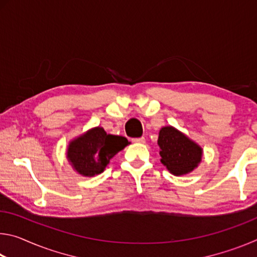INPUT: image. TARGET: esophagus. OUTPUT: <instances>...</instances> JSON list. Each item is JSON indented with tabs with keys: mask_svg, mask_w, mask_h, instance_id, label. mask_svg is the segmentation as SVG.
<instances>
[{
	"mask_svg": "<svg viewBox=\"0 0 257 257\" xmlns=\"http://www.w3.org/2000/svg\"><path fill=\"white\" fill-rule=\"evenodd\" d=\"M134 143H137V144H144L145 143V138L144 137H139V138H133Z\"/></svg>",
	"mask_w": 257,
	"mask_h": 257,
	"instance_id": "esophagus-1",
	"label": "esophagus"
}]
</instances>
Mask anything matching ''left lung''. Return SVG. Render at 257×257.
Wrapping results in <instances>:
<instances>
[{
	"instance_id": "1",
	"label": "left lung",
	"mask_w": 257,
	"mask_h": 257,
	"mask_svg": "<svg viewBox=\"0 0 257 257\" xmlns=\"http://www.w3.org/2000/svg\"><path fill=\"white\" fill-rule=\"evenodd\" d=\"M158 145L161 162L175 176L187 175L202 161V147L171 125L160 130Z\"/></svg>"
}]
</instances>
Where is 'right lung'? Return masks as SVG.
Returning <instances> with one entry per match:
<instances>
[{
    "mask_svg": "<svg viewBox=\"0 0 257 257\" xmlns=\"http://www.w3.org/2000/svg\"><path fill=\"white\" fill-rule=\"evenodd\" d=\"M128 144L125 137L106 134L102 127H96L70 142L67 158L79 175L93 177L102 173L113 156Z\"/></svg>",
    "mask_w": 257,
    "mask_h": 257,
    "instance_id": "right-lung-1",
    "label": "right lung"
}]
</instances>
